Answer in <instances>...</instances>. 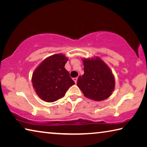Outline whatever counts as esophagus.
Returning a JSON list of instances; mask_svg holds the SVG:
<instances>
[{
    "instance_id": "esophagus-1",
    "label": "esophagus",
    "mask_w": 147,
    "mask_h": 147,
    "mask_svg": "<svg viewBox=\"0 0 147 147\" xmlns=\"http://www.w3.org/2000/svg\"><path fill=\"white\" fill-rule=\"evenodd\" d=\"M73 80H74V82H75V83L76 84V82H77V80H78V77H76V78H73Z\"/></svg>"
}]
</instances>
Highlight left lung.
<instances>
[{"instance_id": "left-lung-1", "label": "left lung", "mask_w": 147, "mask_h": 147, "mask_svg": "<svg viewBox=\"0 0 147 147\" xmlns=\"http://www.w3.org/2000/svg\"><path fill=\"white\" fill-rule=\"evenodd\" d=\"M84 74L77 86L86 97L101 101L109 97L115 89V80L110 68L99 57L83 58Z\"/></svg>"}]
</instances>
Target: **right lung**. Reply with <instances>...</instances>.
<instances>
[{
	"mask_svg": "<svg viewBox=\"0 0 147 147\" xmlns=\"http://www.w3.org/2000/svg\"><path fill=\"white\" fill-rule=\"evenodd\" d=\"M68 58L63 54L47 57L35 69L32 77V86L42 100L53 102L63 97L74 82L65 69Z\"/></svg>",
	"mask_w": 147,
	"mask_h": 147,
	"instance_id": "add662e5",
	"label": "right lung"
}]
</instances>
